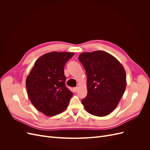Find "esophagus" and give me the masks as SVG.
Returning <instances> with one entry per match:
<instances>
[{
    "label": "esophagus",
    "mask_w": 150,
    "mask_h": 150,
    "mask_svg": "<svg viewBox=\"0 0 150 150\" xmlns=\"http://www.w3.org/2000/svg\"><path fill=\"white\" fill-rule=\"evenodd\" d=\"M78 89H79L78 87L74 88V91L75 93H77V92H78Z\"/></svg>",
    "instance_id": "obj_1"
}]
</instances>
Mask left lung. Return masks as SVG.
<instances>
[{
    "label": "left lung",
    "instance_id": "8db88e82",
    "mask_svg": "<svg viewBox=\"0 0 150 150\" xmlns=\"http://www.w3.org/2000/svg\"><path fill=\"white\" fill-rule=\"evenodd\" d=\"M87 74L88 94L82 99L86 111L96 116H105L115 110L126 87L123 66L105 51L83 52L79 57Z\"/></svg>",
    "mask_w": 150,
    "mask_h": 150
}]
</instances>
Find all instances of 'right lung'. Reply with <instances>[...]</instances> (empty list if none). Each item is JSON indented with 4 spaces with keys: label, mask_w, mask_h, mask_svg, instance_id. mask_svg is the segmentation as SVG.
Segmentation results:
<instances>
[{
    "label": "right lung",
    "mask_w": 150,
    "mask_h": 150,
    "mask_svg": "<svg viewBox=\"0 0 150 150\" xmlns=\"http://www.w3.org/2000/svg\"><path fill=\"white\" fill-rule=\"evenodd\" d=\"M73 52H51L35 61L26 79L30 102L38 111L49 116L57 115L67 108L72 93L65 84L64 67Z\"/></svg>",
    "instance_id": "1"
}]
</instances>
